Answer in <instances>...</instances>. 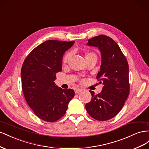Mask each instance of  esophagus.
Instances as JSON below:
<instances>
[{"mask_svg":"<svg viewBox=\"0 0 149 149\" xmlns=\"http://www.w3.org/2000/svg\"><path fill=\"white\" fill-rule=\"evenodd\" d=\"M82 90L81 88H75V93H79V92H81Z\"/></svg>","mask_w":149,"mask_h":149,"instance_id":"esophagus-1","label":"esophagus"}]
</instances>
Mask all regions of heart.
<instances>
[{
    "label": "heart",
    "mask_w": 149,
    "mask_h": 149,
    "mask_svg": "<svg viewBox=\"0 0 149 149\" xmlns=\"http://www.w3.org/2000/svg\"><path fill=\"white\" fill-rule=\"evenodd\" d=\"M92 56H95V55L94 53L92 52H88L86 54V58H87V57ZM70 57V53L65 54L64 56H63L62 59V62L63 64H65V63H67L68 62H69Z\"/></svg>",
    "instance_id": "b5f03b06"
}]
</instances>
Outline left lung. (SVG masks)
Instances as JSON below:
<instances>
[{
    "instance_id": "1",
    "label": "left lung",
    "mask_w": 149,
    "mask_h": 149,
    "mask_svg": "<svg viewBox=\"0 0 149 149\" xmlns=\"http://www.w3.org/2000/svg\"><path fill=\"white\" fill-rule=\"evenodd\" d=\"M87 45L98 47L100 51L101 65L97 79L104 87L98 94L89 91L92 100L86 104V109L94 119L105 121L117 116L129 96V64L119 46L107 36L92 37Z\"/></svg>"
}]
</instances>
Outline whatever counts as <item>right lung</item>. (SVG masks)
Returning <instances> with one entry per match:
<instances>
[{
    "label": "right lung",
    "instance_id": "obj_1",
    "mask_svg": "<svg viewBox=\"0 0 149 149\" xmlns=\"http://www.w3.org/2000/svg\"><path fill=\"white\" fill-rule=\"evenodd\" d=\"M75 41L49 40L33 49L21 69L22 88L29 106L40 119L53 122L64 116L75 95L72 89H62L54 82L62 70L63 54Z\"/></svg>",
    "mask_w": 149,
    "mask_h": 149
}]
</instances>
